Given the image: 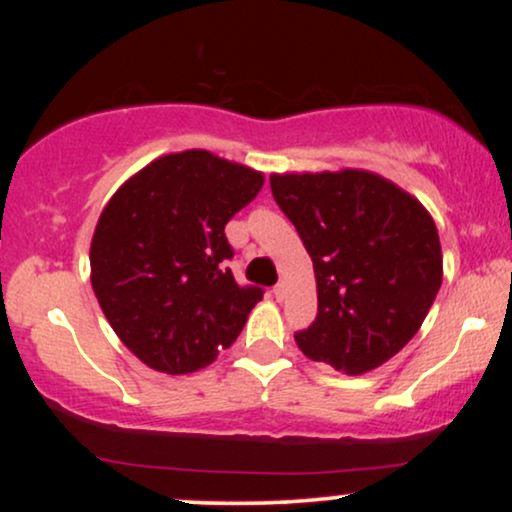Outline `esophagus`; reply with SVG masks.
Wrapping results in <instances>:
<instances>
[{"mask_svg": "<svg viewBox=\"0 0 512 512\" xmlns=\"http://www.w3.org/2000/svg\"><path fill=\"white\" fill-rule=\"evenodd\" d=\"M284 296H286V284H276L274 286V298H276V301H284Z\"/></svg>", "mask_w": 512, "mask_h": 512, "instance_id": "obj_1", "label": "esophagus"}]
</instances>
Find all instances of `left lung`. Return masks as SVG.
<instances>
[{"label":"left lung","instance_id":"left-lung-1","mask_svg":"<svg viewBox=\"0 0 512 512\" xmlns=\"http://www.w3.org/2000/svg\"><path fill=\"white\" fill-rule=\"evenodd\" d=\"M269 185L315 269L317 317L298 349L346 375L383 366L424 325L443 281L433 216L363 168L272 173Z\"/></svg>","mask_w":512,"mask_h":512}]
</instances>
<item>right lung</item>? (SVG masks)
<instances>
[{
  "mask_svg": "<svg viewBox=\"0 0 512 512\" xmlns=\"http://www.w3.org/2000/svg\"><path fill=\"white\" fill-rule=\"evenodd\" d=\"M260 170L211 151L158 156L108 199L91 238V286L120 342L158 373L207 368L243 332L262 291L240 289L226 223Z\"/></svg>",
  "mask_w": 512,
  "mask_h": 512,
  "instance_id": "right-lung-1",
  "label": "right lung"
}]
</instances>
